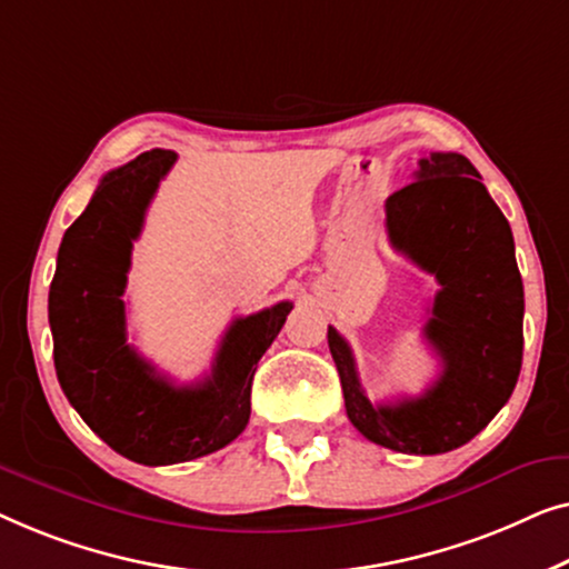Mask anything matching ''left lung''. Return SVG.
I'll list each match as a JSON object with an SVG mask.
<instances>
[{"mask_svg": "<svg viewBox=\"0 0 569 569\" xmlns=\"http://www.w3.org/2000/svg\"><path fill=\"white\" fill-rule=\"evenodd\" d=\"M415 182L387 201L391 244L436 276L426 340L443 371L420 397L373 405L353 350L330 327L346 412L368 441L433 456L469 443L513 395L523 361V281L510 223L463 154L430 151Z\"/></svg>", "mask_w": 569, "mask_h": 569, "instance_id": "1", "label": "left lung"}]
</instances>
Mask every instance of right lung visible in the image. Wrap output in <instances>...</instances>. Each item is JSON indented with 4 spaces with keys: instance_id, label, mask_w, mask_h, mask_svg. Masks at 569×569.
I'll return each mask as SVG.
<instances>
[{
    "instance_id": "add662e5",
    "label": "right lung",
    "mask_w": 569,
    "mask_h": 569,
    "mask_svg": "<svg viewBox=\"0 0 569 569\" xmlns=\"http://www.w3.org/2000/svg\"><path fill=\"white\" fill-rule=\"evenodd\" d=\"M178 154L143 151L108 172L61 239L48 293L56 376L71 407L113 451L147 467L213 453L247 428L258 361L291 301L229 325L211 373L178 387L126 342V273L159 180Z\"/></svg>"
}]
</instances>
